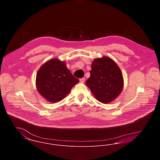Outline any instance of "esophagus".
Instances as JSON below:
<instances>
[{"label": "esophagus", "mask_w": 160, "mask_h": 160, "mask_svg": "<svg viewBox=\"0 0 160 160\" xmlns=\"http://www.w3.org/2000/svg\"><path fill=\"white\" fill-rule=\"evenodd\" d=\"M84 80H85V78H84V77L80 79V82L81 83H84Z\"/></svg>", "instance_id": "1"}]
</instances>
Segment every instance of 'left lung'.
I'll list each match as a JSON object with an SVG mask.
<instances>
[{"instance_id":"8db88e82","label":"left lung","mask_w":160,"mask_h":160,"mask_svg":"<svg viewBox=\"0 0 160 160\" xmlns=\"http://www.w3.org/2000/svg\"><path fill=\"white\" fill-rule=\"evenodd\" d=\"M91 69V76L86 84L99 101L112 102L123 89V79L121 69L107 57L95 59L92 63Z\"/></svg>"}]
</instances>
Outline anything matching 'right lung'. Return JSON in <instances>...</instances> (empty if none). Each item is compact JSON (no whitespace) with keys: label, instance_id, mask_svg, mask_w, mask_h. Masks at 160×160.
Returning <instances> with one entry per match:
<instances>
[{"label":"right lung","instance_id":"add662e5","mask_svg":"<svg viewBox=\"0 0 160 160\" xmlns=\"http://www.w3.org/2000/svg\"><path fill=\"white\" fill-rule=\"evenodd\" d=\"M79 82L66 67L57 59L47 62L38 70L36 86L39 93L51 102L63 99Z\"/></svg>","mask_w":160,"mask_h":160}]
</instances>
